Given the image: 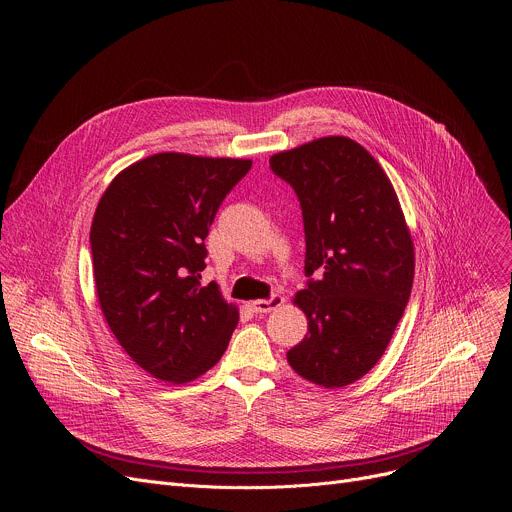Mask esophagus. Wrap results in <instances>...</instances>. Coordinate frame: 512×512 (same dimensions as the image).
Listing matches in <instances>:
<instances>
[{
    "label": "esophagus",
    "mask_w": 512,
    "mask_h": 512,
    "mask_svg": "<svg viewBox=\"0 0 512 512\" xmlns=\"http://www.w3.org/2000/svg\"><path fill=\"white\" fill-rule=\"evenodd\" d=\"M283 302H285V300L275 294V296L269 298V300H255V302H251V308H253V312H257V314H269V312H275L277 308H281Z\"/></svg>",
    "instance_id": "esophagus-1"
}]
</instances>
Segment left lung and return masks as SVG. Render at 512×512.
Segmentation results:
<instances>
[{
	"mask_svg": "<svg viewBox=\"0 0 512 512\" xmlns=\"http://www.w3.org/2000/svg\"><path fill=\"white\" fill-rule=\"evenodd\" d=\"M294 186L304 216L306 273L294 296L306 338L287 352L302 379L340 389L385 354L409 302L415 249L397 192L381 164L344 135H326L269 158Z\"/></svg>",
	"mask_w": 512,
	"mask_h": 512,
	"instance_id": "left-lung-1",
	"label": "left lung"
}]
</instances>
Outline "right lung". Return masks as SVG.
Returning a JSON list of instances; mask_svg holds the SVG:
<instances>
[{
    "label": "right lung",
    "mask_w": 512,
    "mask_h": 512,
    "mask_svg": "<svg viewBox=\"0 0 512 512\" xmlns=\"http://www.w3.org/2000/svg\"><path fill=\"white\" fill-rule=\"evenodd\" d=\"M251 160L164 152L121 170L91 225L101 312L129 358L154 379L184 385L225 354L239 308L200 285L214 214Z\"/></svg>",
    "instance_id": "1"
}]
</instances>
